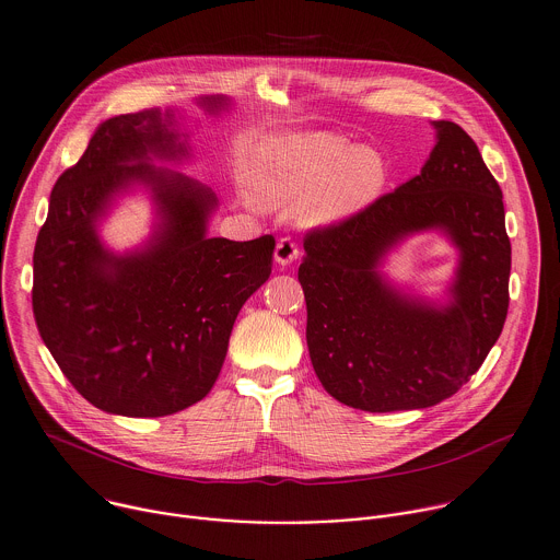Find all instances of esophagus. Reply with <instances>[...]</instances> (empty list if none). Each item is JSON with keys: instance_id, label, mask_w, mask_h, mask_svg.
I'll use <instances>...</instances> for the list:
<instances>
[{"instance_id": "obj_1", "label": "esophagus", "mask_w": 560, "mask_h": 560, "mask_svg": "<svg viewBox=\"0 0 560 560\" xmlns=\"http://www.w3.org/2000/svg\"><path fill=\"white\" fill-rule=\"evenodd\" d=\"M296 257H299V246H296V242H294L292 237H281V240L277 242L275 261H277L279 266H288V264H292Z\"/></svg>"}]
</instances>
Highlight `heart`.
I'll list each match as a JSON object with an SVG mask.
<instances>
[{"label": "heart", "mask_w": 560, "mask_h": 560, "mask_svg": "<svg viewBox=\"0 0 560 560\" xmlns=\"http://www.w3.org/2000/svg\"><path fill=\"white\" fill-rule=\"evenodd\" d=\"M389 166L369 147L336 133L290 136L268 144L250 175L264 205H299L311 198L312 222L347 220L374 205L387 186Z\"/></svg>", "instance_id": "1"}]
</instances>
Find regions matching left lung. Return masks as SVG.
Returning a JSON list of instances; mask_svg holds the SVG:
<instances>
[{
  "label": "left lung",
  "instance_id": "1",
  "mask_svg": "<svg viewBox=\"0 0 560 560\" xmlns=\"http://www.w3.org/2000/svg\"><path fill=\"white\" fill-rule=\"evenodd\" d=\"M422 173L360 213L303 237L299 281L307 349L338 402L392 413L455 396L483 364L508 316L503 196L475 140L438 120ZM444 228L463 253L454 303L431 308L392 291L375 268L405 234Z\"/></svg>",
  "mask_w": 560,
  "mask_h": 560
}]
</instances>
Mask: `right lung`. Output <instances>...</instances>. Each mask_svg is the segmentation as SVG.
Masks as SVG:
<instances>
[{
	"instance_id": "1",
	"label": "right lung",
	"mask_w": 560,
	"mask_h": 560,
	"mask_svg": "<svg viewBox=\"0 0 560 560\" xmlns=\"http://www.w3.org/2000/svg\"><path fill=\"white\" fill-rule=\"evenodd\" d=\"M168 118L153 107L94 131L55 184L33 255V312L46 347L90 405L127 418L200 402L220 376L242 305L272 272V235L207 237L215 196L189 175L147 164L149 153H186ZM129 180L152 184L163 224L142 254L114 258L93 224Z\"/></svg>"
}]
</instances>
